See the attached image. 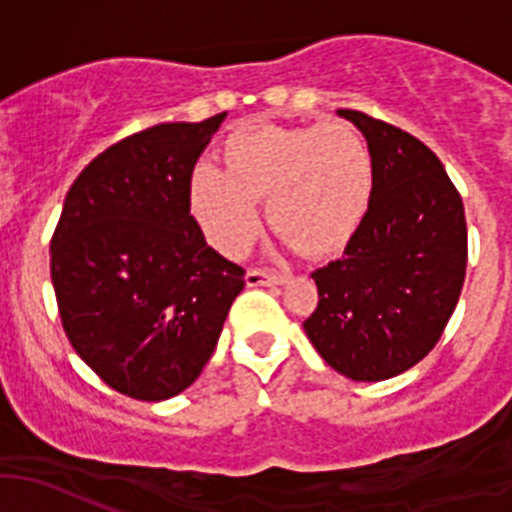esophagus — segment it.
I'll use <instances>...</instances> for the list:
<instances>
[{
    "label": "esophagus",
    "mask_w": 512,
    "mask_h": 512,
    "mask_svg": "<svg viewBox=\"0 0 512 512\" xmlns=\"http://www.w3.org/2000/svg\"><path fill=\"white\" fill-rule=\"evenodd\" d=\"M247 287H260V285H285L287 275L285 272H272L262 270V267H250L245 275Z\"/></svg>",
    "instance_id": "esophagus-1"
}]
</instances>
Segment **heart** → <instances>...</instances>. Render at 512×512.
<instances>
[{"instance_id": "obj_1", "label": "heart", "mask_w": 512, "mask_h": 512, "mask_svg": "<svg viewBox=\"0 0 512 512\" xmlns=\"http://www.w3.org/2000/svg\"><path fill=\"white\" fill-rule=\"evenodd\" d=\"M371 153L347 123L255 126L225 141V170L198 165L190 210L225 255H240L260 230L257 200L292 247L312 257L339 252L354 237L371 198Z\"/></svg>"}]
</instances>
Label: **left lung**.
<instances>
[{"mask_svg":"<svg viewBox=\"0 0 512 512\" xmlns=\"http://www.w3.org/2000/svg\"><path fill=\"white\" fill-rule=\"evenodd\" d=\"M366 138L371 198L344 255L312 272L317 309L304 332L322 359L354 381H384L441 339L466 280L461 193L416 136L339 108Z\"/></svg>","mask_w":512,"mask_h":512,"instance_id":"8db88e82","label":"left lung"}]
</instances>
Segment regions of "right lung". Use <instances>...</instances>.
I'll return each mask as SVG.
<instances>
[{"instance_id":"1","label":"right lung","mask_w":512,"mask_h":512,"mask_svg":"<svg viewBox=\"0 0 512 512\" xmlns=\"http://www.w3.org/2000/svg\"><path fill=\"white\" fill-rule=\"evenodd\" d=\"M225 116L158 123L113 143L74 180L51 237L66 337L131 399L188 389L245 287V270L190 215L193 168Z\"/></svg>"}]
</instances>
